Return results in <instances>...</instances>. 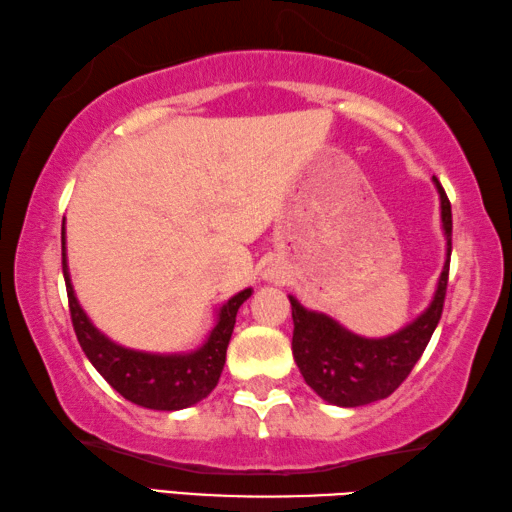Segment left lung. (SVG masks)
<instances>
[{
    "label": "left lung",
    "mask_w": 512,
    "mask_h": 512,
    "mask_svg": "<svg viewBox=\"0 0 512 512\" xmlns=\"http://www.w3.org/2000/svg\"><path fill=\"white\" fill-rule=\"evenodd\" d=\"M433 185L440 194L447 259L431 305L413 323L384 339H363L336 323L334 318L309 311L289 296L293 359L307 384L329 404L363 406L384 400L409 377L427 348L433 329L438 327L447 293L449 257H452V205L436 176H433Z\"/></svg>",
    "instance_id": "1"
}]
</instances>
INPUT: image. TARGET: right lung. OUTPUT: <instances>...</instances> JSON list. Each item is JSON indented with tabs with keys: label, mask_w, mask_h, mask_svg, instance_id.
Listing matches in <instances>:
<instances>
[{
	"label": "right lung",
	"mask_w": 512,
	"mask_h": 512,
	"mask_svg": "<svg viewBox=\"0 0 512 512\" xmlns=\"http://www.w3.org/2000/svg\"><path fill=\"white\" fill-rule=\"evenodd\" d=\"M63 275L69 300V314L85 357L90 359L99 375L126 397L128 402L153 411H180L196 402L205 400L219 384L225 350H228L232 329H235L237 311L250 298L253 289L239 291L216 314L212 327L201 348L180 354H153L124 348L110 341L92 325L88 314L81 309L79 300L69 280L67 253H65V219H63Z\"/></svg>",
	"instance_id": "add662e5"
}]
</instances>
